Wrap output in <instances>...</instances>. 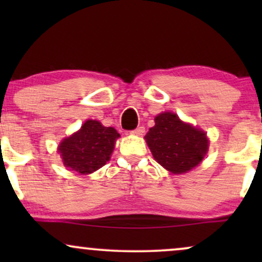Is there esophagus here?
<instances>
[{
    "mask_svg": "<svg viewBox=\"0 0 262 262\" xmlns=\"http://www.w3.org/2000/svg\"><path fill=\"white\" fill-rule=\"evenodd\" d=\"M130 133L133 134V135H143L144 133H145V128H144V127H141V125H140V127L135 128L134 130H132Z\"/></svg>",
    "mask_w": 262,
    "mask_h": 262,
    "instance_id": "34e87169",
    "label": "esophagus"
}]
</instances>
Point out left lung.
<instances>
[{"mask_svg": "<svg viewBox=\"0 0 262 262\" xmlns=\"http://www.w3.org/2000/svg\"><path fill=\"white\" fill-rule=\"evenodd\" d=\"M152 156L173 173H183L197 166L208 149L204 132L180 121L175 113L155 117V125L145 135Z\"/></svg>", "mask_w": 262, "mask_h": 262, "instance_id": "left-lung-1", "label": "left lung"}]
</instances>
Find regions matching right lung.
Here are the masks:
<instances>
[{
  "label": "right lung",
  "instance_id": "add662e5",
  "mask_svg": "<svg viewBox=\"0 0 262 262\" xmlns=\"http://www.w3.org/2000/svg\"><path fill=\"white\" fill-rule=\"evenodd\" d=\"M119 138L112 127H103L97 121H86L77 133L66 138L59 152L66 167L80 173H91L110 160L114 143Z\"/></svg>",
  "mask_w": 262,
  "mask_h": 262
}]
</instances>
